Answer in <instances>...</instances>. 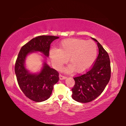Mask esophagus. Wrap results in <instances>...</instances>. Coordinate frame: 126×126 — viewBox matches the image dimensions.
Instances as JSON below:
<instances>
[{
	"label": "esophagus",
	"mask_w": 126,
	"mask_h": 126,
	"mask_svg": "<svg viewBox=\"0 0 126 126\" xmlns=\"http://www.w3.org/2000/svg\"><path fill=\"white\" fill-rule=\"evenodd\" d=\"M59 78H60V79H65L66 78H67V77L63 76V75H62V74H59Z\"/></svg>",
	"instance_id": "esophagus-1"
}]
</instances>
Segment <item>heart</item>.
<instances>
[{
	"label": "heart",
	"mask_w": 126,
	"mask_h": 126,
	"mask_svg": "<svg viewBox=\"0 0 126 126\" xmlns=\"http://www.w3.org/2000/svg\"><path fill=\"white\" fill-rule=\"evenodd\" d=\"M98 54V47L93 41L71 38L63 40L59 49L50 51L51 61L55 68L60 69L67 62L70 64L65 69L68 72L74 70L83 73L88 70L94 63Z\"/></svg>",
	"instance_id": "obj_1"
}]
</instances>
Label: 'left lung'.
<instances>
[{
	"label": "left lung",
	"instance_id": "8db88e82",
	"mask_svg": "<svg viewBox=\"0 0 126 126\" xmlns=\"http://www.w3.org/2000/svg\"><path fill=\"white\" fill-rule=\"evenodd\" d=\"M99 54L88 71L74 77L75 84L72 89L73 99L80 103H88L101 94L110 78V59L106 50L97 40Z\"/></svg>",
	"mask_w": 126,
	"mask_h": 126
}]
</instances>
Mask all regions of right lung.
<instances>
[{
	"instance_id": "right-lung-1",
	"label": "right lung",
	"mask_w": 126,
	"mask_h": 126,
	"mask_svg": "<svg viewBox=\"0 0 126 126\" xmlns=\"http://www.w3.org/2000/svg\"><path fill=\"white\" fill-rule=\"evenodd\" d=\"M58 38L53 35L34 38L21 48L17 57L14 69L18 85L25 96L34 102H43L50 97L53 86L59 79V73L45 63L40 73H29L24 67L25 57L34 51H39L48 57L51 43Z\"/></svg>"
}]
</instances>
